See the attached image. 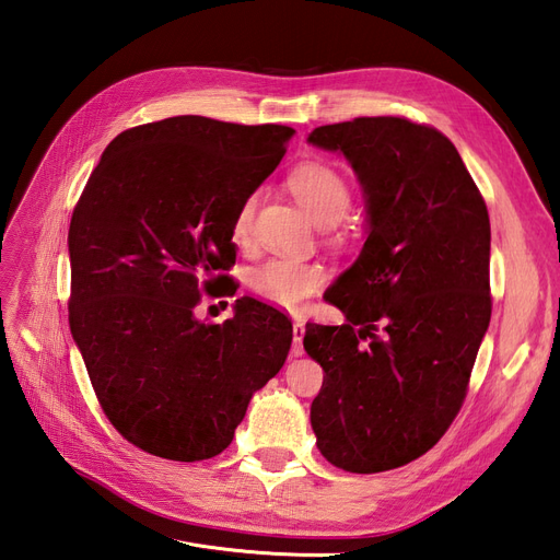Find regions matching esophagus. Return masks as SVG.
Here are the masks:
<instances>
[{"label": "esophagus", "instance_id": "obj_1", "mask_svg": "<svg viewBox=\"0 0 560 560\" xmlns=\"http://www.w3.org/2000/svg\"><path fill=\"white\" fill-rule=\"evenodd\" d=\"M303 334H306V325L301 319L294 322V341H292V354L294 358H301L303 354Z\"/></svg>", "mask_w": 560, "mask_h": 560}]
</instances>
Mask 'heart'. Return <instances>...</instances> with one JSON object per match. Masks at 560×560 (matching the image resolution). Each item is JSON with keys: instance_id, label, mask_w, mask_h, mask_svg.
<instances>
[{"instance_id": "heart-1", "label": "heart", "mask_w": 560, "mask_h": 560, "mask_svg": "<svg viewBox=\"0 0 560 560\" xmlns=\"http://www.w3.org/2000/svg\"><path fill=\"white\" fill-rule=\"evenodd\" d=\"M290 189L319 226H334L348 214L352 191L348 179L334 165L308 161L296 165L290 173ZM259 191H252L241 202L233 219V241L245 243L252 231V219L257 212ZM327 282V268L317 261H301L290 257H276L259 264L249 273V290L284 311H301L308 299L317 294Z\"/></svg>"}]
</instances>
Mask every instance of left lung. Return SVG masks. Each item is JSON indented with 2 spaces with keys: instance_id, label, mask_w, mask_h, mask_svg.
Returning <instances> with one entry per match:
<instances>
[{
  "instance_id": "1",
  "label": "left lung",
  "mask_w": 560,
  "mask_h": 560,
  "mask_svg": "<svg viewBox=\"0 0 560 560\" xmlns=\"http://www.w3.org/2000/svg\"><path fill=\"white\" fill-rule=\"evenodd\" d=\"M362 184L366 241L334 282L346 325H306L325 371L311 406L317 448L376 474L428 453L460 411L490 322V222L453 142L399 116L319 126Z\"/></svg>"
}]
</instances>
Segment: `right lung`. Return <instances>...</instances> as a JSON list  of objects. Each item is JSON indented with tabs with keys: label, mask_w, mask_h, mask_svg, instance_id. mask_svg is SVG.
I'll list each match as a JSON object with an SVG mask.
<instances>
[{
	"label": "right lung",
	"mask_w": 560,
	"mask_h": 560,
	"mask_svg": "<svg viewBox=\"0 0 560 560\" xmlns=\"http://www.w3.org/2000/svg\"><path fill=\"white\" fill-rule=\"evenodd\" d=\"M292 135L206 116L130 128L77 202L72 338L112 425L151 455L196 463L222 453L287 360L292 322L273 306L243 296L222 325L194 308L235 264V212Z\"/></svg>",
	"instance_id": "1"
}]
</instances>
